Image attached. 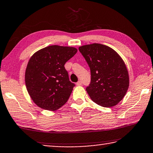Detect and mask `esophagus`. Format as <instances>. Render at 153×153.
I'll use <instances>...</instances> for the list:
<instances>
[{
    "label": "esophagus",
    "instance_id": "obj_1",
    "mask_svg": "<svg viewBox=\"0 0 153 153\" xmlns=\"http://www.w3.org/2000/svg\"><path fill=\"white\" fill-rule=\"evenodd\" d=\"M76 85H82V81H78V82H77V83H76Z\"/></svg>",
    "mask_w": 153,
    "mask_h": 153
}]
</instances>
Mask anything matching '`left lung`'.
<instances>
[{"instance_id": "left-lung-1", "label": "left lung", "mask_w": 153, "mask_h": 153, "mask_svg": "<svg viewBox=\"0 0 153 153\" xmlns=\"http://www.w3.org/2000/svg\"><path fill=\"white\" fill-rule=\"evenodd\" d=\"M91 71L90 84L86 91L99 105L111 107L123 100L129 85L125 62L115 51L94 43L79 48Z\"/></svg>"}]
</instances>
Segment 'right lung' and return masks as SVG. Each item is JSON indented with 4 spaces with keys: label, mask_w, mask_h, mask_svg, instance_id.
<instances>
[{
    "label": "right lung",
    "mask_w": 153,
    "mask_h": 153,
    "mask_svg": "<svg viewBox=\"0 0 153 153\" xmlns=\"http://www.w3.org/2000/svg\"><path fill=\"white\" fill-rule=\"evenodd\" d=\"M77 52L76 48L53 45L38 50L29 59L25 83L37 106L56 111L67 102L75 84L69 79L64 65Z\"/></svg>",
    "instance_id": "1"
}]
</instances>
